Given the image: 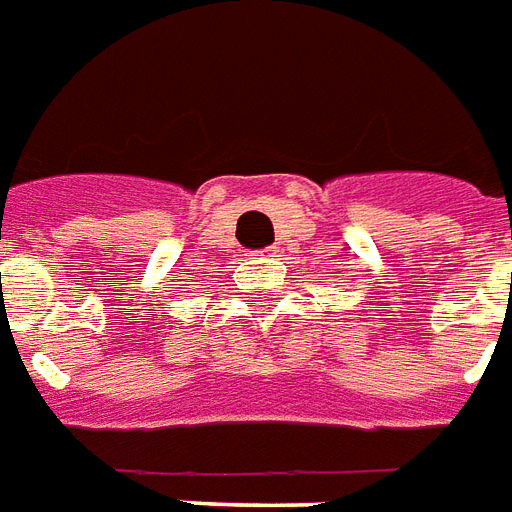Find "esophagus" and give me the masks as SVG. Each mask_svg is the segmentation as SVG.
Returning <instances> with one entry per match:
<instances>
[{
  "label": "esophagus",
  "instance_id": "1",
  "mask_svg": "<svg viewBox=\"0 0 512 512\" xmlns=\"http://www.w3.org/2000/svg\"><path fill=\"white\" fill-rule=\"evenodd\" d=\"M276 252H279V249H276V247H265V249H260V252H257V255H263V257H276Z\"/></svg>",
  "mask_w": 512,
  "mask_h": 512
}]
</instances>
